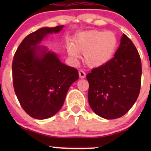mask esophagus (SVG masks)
<instances>
[{"mask_svg":"<svg viewBox=\"0 0 151 151\" xmlns=\"http://www.w3.org/2000/svg\"><path fill=\"white\" fill-rule=\"evenodd\" d=\"M79 77L81 78V79H83V78H85V77H86L85 72H84L83 70L79 71Z\"/></svg>","mask_w":151,"mask_h":151,"instance_id":"esophagus-1","label":"esophagus"}]
</instances>
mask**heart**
<instances>
[{
  "label": "heart",
  "instance_id": "heart-1",
  "mask_svg": "<svg viewBox=\"0 0 151 151\" xmlns=\"http://www.w3.org/2000/svg\"><path fill=\"white\" fill-rule=\"evenodd\" d=\"M117 46V37L113 32L92 30L77 35L72 45L67 47V52L74 62H77L79 53L84 54V62L86 65L98 67L113 58Z\"/></svg>",
  "mask_w": 151,
  "mask_h": 151
}]
</instances>
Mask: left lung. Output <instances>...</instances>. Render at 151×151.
Here are the masks:
<instances>
[{"mask_svg": "<svg viewBox=\"0 0 151 151\" xmlns=\"http://www.w3.org/2000/svg\"><path fill=\"white\" fill-rule=\"evenodd\" d=\"M141 74L138 50L123 34L114 58L86 75L89 85L88 101L93 111L106 119L123 116L138 97Z\"/></svg>", "mask_w": 151, "mask_h": 151, "instance_id": "left-lung-1", "label": "left lung"}]
</instances>
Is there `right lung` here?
<instances>
[{
  "label": "right lung",
  "instance_id": "right-lung-1",
  "mask_svg": "<svg viewBox=\"0 0 151 151\" xmlns=\"http://www.w3.org/2000/svg\"><path fill=\"white\" fill-rule=\"evenodd\" d=\"M63 27H42L29 34L14 55L15 93L22 108L34 119H48L58 113L70 86L79 79L77 69L60 62L46 47L38 46L48 34L59 32Z\"/></svg>",
  "mask_w": 151,
  "mask_h": 151
}]
</instances>
